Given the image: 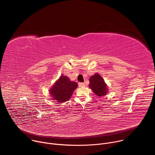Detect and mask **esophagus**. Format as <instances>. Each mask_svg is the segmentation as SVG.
<instances>
[{
    "label": "esophagus",
    "mask_w": 155,
    "mask_h": 155,
    "mask_svg": "<svg viewBox=\"0 0 155 155\" xmlns=\"http://www.w3.org/2000/svg\"><path fill=\"white\" fill-rule=\"evenodd\" d=\"M78 86H79V87H84V86H85V84H84V83H78Z\"/></svg>",
    "instance_id": "1"
}]
</instances>
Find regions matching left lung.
I'll return each mask as SVG.
<instances>
[{
	"mask_svg": "<svg viewBox=\"0 0 155 155\" xmlns=\"http://www.w3.org/2000/svg\"><path fill=\"white\" fill-rule=\"evenodd\" d=\"M89 87L97 96L106 95L108 93L107 86L102 77L98 74H96L90 78Z\"/></svg>",
	"mask_w": 155,
	"mask_h": 155,
	"instance_id": "8db88e82",
	"label": "left lung"
}]
</instances>
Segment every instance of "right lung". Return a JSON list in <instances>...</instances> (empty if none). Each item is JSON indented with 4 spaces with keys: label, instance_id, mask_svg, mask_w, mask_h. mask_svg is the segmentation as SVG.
I'll return each instance as SVG.
<instances>
[{
    "label": "right lung",
    "instance_id": "add662e5",
    "mask_svg": "<svg viewBox=\"0 0 155 155\" xmlns=\"http://www.w3.org/2000/svg\"><path fill=\"white\" fill-rule=\"evenodd\" d=\"M77 86L76 82L71 81L67 76L62 75L52 86L50 93L53 100L62 103L70 99Z\"/></svg>",
    "mask_w": 155,
    "mask_h": 155
}]
</instances>
